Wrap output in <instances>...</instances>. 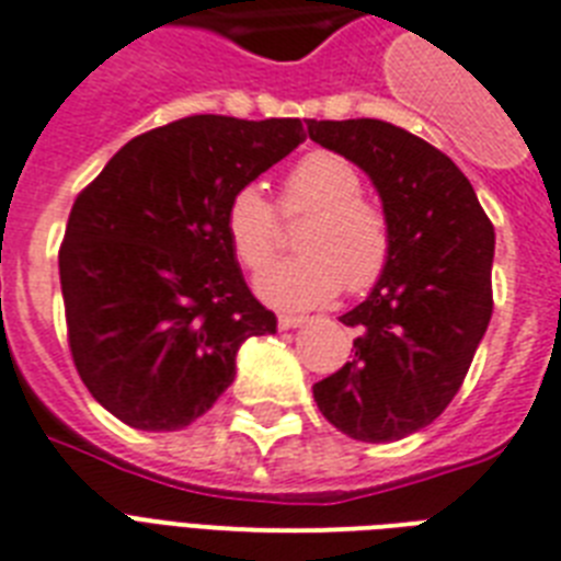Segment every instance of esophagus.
I'll list each match as a JSON object with an SVG mask.
<instances>
[{"label":"esophagus","instance_id":"esophagus-1","mask_svg":"<svg viewBox=\"0 0 561 561\" xmlns=\"http://www.w3.org/2000/svg\"><path fill=\"white\" fill-rule=\"evenodd\" d=\"M304 321H307L304 316H280L277 318V327H280V330H295V327H301Z\"/></svg>","mask_w":561,"mask_h":561}]
</instances>
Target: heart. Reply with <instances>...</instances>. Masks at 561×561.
Here are the masks:
<instances>
[{"label": "heart", "mask_w": 561, "mask_h": 561, "mask_svg": "<svg viewBox=\"0 0 561 561\" xmlns=\"http://www.w3.org/2000/svg\"><path fill=\"white\" fill-rule=\"evenodd\" d=\"M280 210L286 217L309 214L298 228V257L260 275L257 295L277 309H312L333 301L339 289L367 293L385 275L393 249L391 219L379 203L362 194V173L333 150H312L284 176ZM226 237L234 257L249 272H263L275 260V205L257 185L237 187L226 205Z\"/></svg>", "instance_id": "1"}]
</instances>
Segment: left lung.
<instances>
[{
    "label": "left lung",
    "mask_w": 561,
    "mask_h": 561,
    "mask_svg": "<svg viewBox=\"0 0 561 561\" xmlns=\"http://www.w3.org/2000/svg\"><path fill=\"white\" fill-rule=\"evenodd\" d=\"M309 138L374 182L393 249L365 301L353 358L312 385L321 414L353 440L391 443L446 411L492 318L495 228L437 147L388 121H307Z\"/></svg>",
    "instance_id": "obj_1"
}]
</instances>
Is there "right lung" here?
<instances>
[{"label":"right lung","instance_id":"add662e5","mask_svg":"<svg viewBox=\"0 0 561 561\" xmlns=\"http://www.w3.org/2000/svg\"><path fill=\"white\" fill-rule=\"evenodd\" d=\"M304 138L298 118L191 115L127 141L75 199L60 245L71 358L121 423L185 428L234 382L240 344L277 330L222 217Z\"/></svg>","mask_w":561,"mask_h":561}]
</instances>
